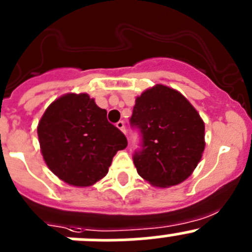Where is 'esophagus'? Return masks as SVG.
I'll return each instance as SVG.
<instances>
[{"label": "esophagus", "instance_id": "34e87169", "mask_svg": "<svg viewBox=\"0 0 252 252\" xmlns=\"http://www.w3.org/2000/svg\"><path fill=\"white\" fill-rule=\"evenodd\" d=\"M116 126H117V128L119 129V130L123 131V133L126 134V124H124V122H123V121H119L118 123L116 124Z\"/></svg>", "mask_w": 252, "mask_h": 252}]
</instances>
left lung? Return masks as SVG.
<instances>
[{
	"label": "left lung",
	"mask_w": 252,
	"mask_h": 252,
	"mask_svg": "<svg viewBox=\"0 0 252 252\" xmlns=\"http://www.w3.org/2000/svg\"><path fill=\"white\" fill-rule=\"evenodd\" d=\"M130 126L141 134V149L133 155L139 175L156 187L187 180L204 151V123L185 96L163 85L135 99Z\"/></svg>",
	"instance_id": "1"
}]
</instances>
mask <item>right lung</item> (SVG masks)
<instances>
[{
    "instance_id": "obj_1",
    "label": "right lung",
    "mask_w": 252,
    "mask_h": 252,
    "mask_svg": "<svg viewBox=\"0 0 252 252\" xmlns=\"http://www.w3.org/2000/svg\"><path fill=\"white\" fill-rule=\"evenodd\" d=\"M38 138L51 172L77 187L103 178L117 151L128 145L126 135L107 121L106 109L87 94L55 99L40 118Z\"/></svg>"
}]
</instances>
